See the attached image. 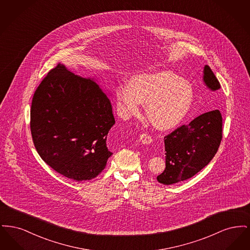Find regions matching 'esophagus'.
Listing matches in <instances>:
<instances>
[{"instance_id": "esophagus-1", "label": "esophagus", "mask_w": 250, "mask_h": 250, "mask_svg": "<svg viewBox=\"0 0 250 250\" xmlns=\"http://www.w3.org/2000/svg\"><path fill=\"white\" fill-rule=\"evenodd\" d=\"M140 140H141V142L143 144H150V143H152V142H153L152 137L150 135H148V134H142L141 137H140Z\"/></svg>"}]
</instances>
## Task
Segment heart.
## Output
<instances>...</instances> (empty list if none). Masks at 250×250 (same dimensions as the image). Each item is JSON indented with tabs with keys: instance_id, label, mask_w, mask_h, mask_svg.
<instances>
[{
	"instance_id": "heart-1",
	"label": "heart",
	"mask_w": 250,
	"mask_h": 250,
	"mask_svg": "<svg viewBox=\"0 0 250 250\" xmlns=\"http://www.w3.org/2000/svg\"><path fill=\"white\" fill-rule=\"evenodd\" d=\"M120 113L125 118L141 112L147 104L146 115L159 130L176 127L188 115L193 102V90L187 81L170 71L143 74L131 80L129 85L117 91Z\"/></svg>"
}]
</instances>
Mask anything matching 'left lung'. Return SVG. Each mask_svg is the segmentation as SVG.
<instances>
[{"label":"left lung","mask_w":250,"mask_h":250,"mask_svg":"<svg viewBox=\"0 0 250 250\" xmlns=\"http://www.w3.org/2000/svg\"><path fill=\"white\" fill-rule=\"evenodd\" d=\"M203 82L211 91L220 83L208 65L204 66ZM222 140V116L218 109L205 112L183 125L164 138L166 168L156 179L172 185L197 174L213 159Z\"/></svg>","instance_id":"1"}]
</instances>
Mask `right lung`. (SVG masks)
Returning a JSON list of instances; mask_svg holds the SVG:
<instances>
[{
	"mask_svg": "<svg viewBox=\"0 0 250 250\" xmlns=\"http://www.w3.org/2000/svg\"><path fill=\"white\" fill-rule=\"evenodd\" d=\"M114 124L110 101L95 81L61 63L33 97L30 126L36 151L66 178L80 182L101 173L112 155L107 137Z\"/></svg>",
	"mask_w": 250,
	"mask_h": 250,
	"instance_id": "right-lung-1",
	"label": "right lung"
}]
</instances>
